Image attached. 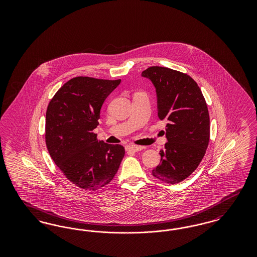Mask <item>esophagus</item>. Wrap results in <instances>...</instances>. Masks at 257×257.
I'll use <instances>...</instances> for the list:
<instances>
[{
  "mask_svg": "<svg viewBox=\"0 0 257 257\" xmlns=\"http://www.w3.org/2000/svg\"><path fill=\"white\" fill-rule=\"evenodd\" d=\"M145 147H140V146H135V145H129V146H126V150L127 151H132V152H138V151H141L143 150Z\"/></svg>",
  "mask_w": 257,
  "mask_h": 257,
  "instance_id": "esophagus-1",
  "label": "esophagus"
}]
</instances>
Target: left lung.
Here are the masks:
<instances>
[{
	"label": "left lung",
	"mask_w": 257,
	"mask_h": 257,
	"mask_svg": "<svg viewBox=\"0 0 257 257\" xmlns=\"http://www.w3.org/2000/svg\"><path fill=\"white\" fill-rule=\"evenodd\" d=\"M142 76L155 86L158 116L168 122V143L160 150L161 163L152 175L166 183H179L196 171L207 149L210 118L205 99L187 74L151 66Z\"/></svg>",
	"instance_id": "obj_1"
}]
</instances>
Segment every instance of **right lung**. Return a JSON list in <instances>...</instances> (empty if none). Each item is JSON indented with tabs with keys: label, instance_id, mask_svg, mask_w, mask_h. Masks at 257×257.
<instances>
[{
	"label": "right lung",
	"instance_id": "1",
	"mask_svg": "<svg viewBox=\"0 0 257 257\" xmlns=\"http://www.w3.org/2000/svg\"><path fill=\"white\" fill-rule=\"evenodd\" d=\"M120 82L75 77L57 91L47 108L50 156L70 182L86 191L110 183L125 154L122 146L98 141L92 132L104 101Z\"/></svg>",
	"mask_w": 257,
	"mask_h": 257
}]
</instances>
